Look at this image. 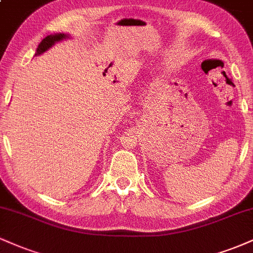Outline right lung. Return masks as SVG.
<instances>
[{"label": "right lung", "mask_w": 253, "mask_h": 253, "mask_svg": "<svg viewBox=\"0 0 253 253\" xmlns=\"http://www.w3.org/2000/svg\"><path fill=\"white\" fill-rule=\"evenodd\" d=\"M66 38H67V35H65V34H54V35L45 36V38L41 41V43L39 44L35 55H40V54H42L43 51L47 50L48 48H50L51 45L55 43V42L61 41V40H63Z\"/></svg>", "instance_id": "add662e5"}]
</instances>
